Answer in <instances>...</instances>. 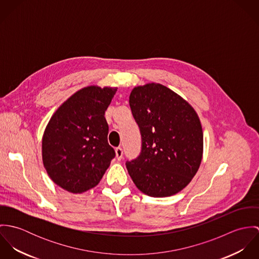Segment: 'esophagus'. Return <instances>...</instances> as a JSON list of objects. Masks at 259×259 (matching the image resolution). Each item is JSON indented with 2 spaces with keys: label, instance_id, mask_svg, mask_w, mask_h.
<instances>
[{
  "label": "esophagus",
  "instance_id": "esophagus-1",
  "mask_svg": "<svg viewBox=\"0 0 259 259\" xmlns=\"http://www.w3.org/2000/svg\"><path fill=\"white\" fill-rule=\"evenodd\" d=\"M115 154H116V158L117 160H120L122 158V154H123V150L120 147L115 148Z\"/></svg>",
  "mask_w": 259,
  "mask_h": 259
}]
</instances>
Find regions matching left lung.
Masks as SVG:
<instances>
[{
	"label": "left lung",
	"mask_w": 259,
	"mask_h": 259,
	"mask_svg": "<svg viewBox=\"0 0 259 259\" xmlns=\"http://www.w3.org/2000/svg\"><path fill=\"white\" fill-rule=\"evenodd\" d=\"M130 107L142 136L140 155L125 162L133 182L148 196L178 193L195 176L202 158L196 112L178 94L153 82L132 91Z\"/></svg>",
	"instance_id": "obj_1"
}]
</instances>
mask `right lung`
Segmentation results:
<instances>
[{
	"label": "right lung",
	"mask_w": 259,
	"mask_h": 259,
	"mask_svg": "<svg viewBox=\"0 0 259 259\" xmlns=\"http://www.w3.org/2000/svg\"><path fill=\"white\" fill-rule=\"evenodd\" d=\"M115 92L112 88H83L51 117L41 142L42 162L62 188L81 193L95 187L114 158L105 112Z\"/></svg>",
	"instance_id": "obj_1"
}]
</instances>
